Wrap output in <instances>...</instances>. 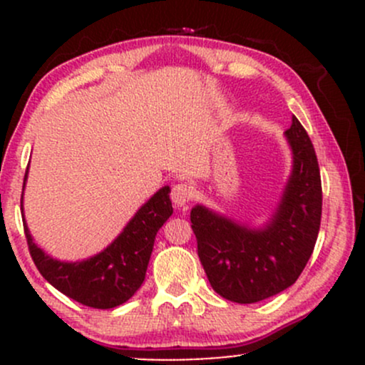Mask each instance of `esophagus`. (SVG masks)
<instances>
[{
  "mask_svg": "<svg viewBox=\"0 0 365 365\" xmlns=\"http://www.w3.org/2000/svg\"><path fill=\"white\" fill-rule=\"evenodd\" d=\"M192 197H194V187L187 182L177 183V185L173 187V190H171V200H173L175 206L178 207L185 206V204L190 202Z\"/></svg>",
  "mask_w": 365,
  "mask_h": 365,
  "instance_id": "34e87169",
  "label": "esophagus"
}]
</instances>
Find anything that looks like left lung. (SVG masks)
Masks as SVG:
<instances>
[{"label": "left lung", "instance_id": "8db88e82", "mask_svg": "<svg viewBox=\"0 0 365 365\" xmlns=\"http://www.w3.org/2000/svg\"><path fill=\"white\" fill-rule=\"evenodd\" d=\"M293 170L264 228H249L204 206L190 211L197 254L209 283L226 300L254 304L287 290L311 257L321 226L322 188L316 150L293 116L284 132Z\"/></svg>", "mask_w": 365, "mask_h": 365}]
</instances>
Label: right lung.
Listing matches in <instances>:
<instances>
[{
	"mask_svg": "<svg viewBox=\"0 0 365 365\" xmlns=\"http://www.w3.org/2000/svg\"><path fill=\"white\" fill-rule=\"evenodd\" d=\"M25 180L27 173L24 187ZM170 192V187L158 190L135 212L113 244L81 262L56 261L43 252L32 240L24 217V232L32 261L44 279L75 302L92 309H113L125 304L144 282L158 230L173 215Z\"/></svg>",
	"mask_w": 365,
	"mask_h": 365,
	"instance_id": "obj_1",
	"label": "right lung"
}]
</instances>
